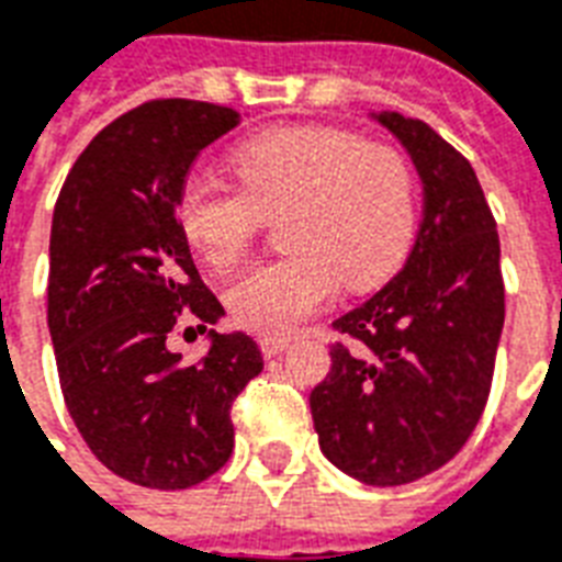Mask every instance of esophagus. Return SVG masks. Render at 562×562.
Wrapping results in <instances>:
<instances>
[{
  "instance_id": "34e87169",
  "label": "esophagus",
  "mask_w": 562,
  "mask_h": 562,
  "mask_svg": "<svg viewBox=\"0 0 562 562\" xmlns=\"http://www.w3.org/2000/svg\"><path fill=\"white\" fill-rule=\"evenodd\" d=\"M259 348L268 359L280 357L282 350H289V338H259Z\"/></svg>"
}]
</instances>
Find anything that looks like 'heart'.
I'll return each mask as SVG.
<instances>
[{
    "label": "heart",
    "mask_w": 562,
    "mask_h": 562,
    "mask_svg": "<svg viewBox=\"0 0 562 562\" xmlns=\"http://www.w3.org/2000/svg\"><path fill=\"white\" fill-rule=\"evenodd\" d=\"M238 188L196 173L179 194L188 247L212 271L241 262L268 214L291 256L250 268L226 291L233 318L265 338L297 333L338 289H371L404 259L415 186L404 156L329 126L252 135L229 156Z\"/></svg>",
    "instance_id": "1"
}]
</instances>
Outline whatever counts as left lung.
Listing matches in <instances>:
<instances>
[{
  "label": "left lung",
  "mask_w": 562,
  "mask_h": 562,
  "mask_svg": "<svg viewBox=\"0 0 562 562\" xmlns=\"http://www.w3.org/2000/svg\"><path fill=\"white\" fill-rule=\"evenodd\" d=\"M413 158L424 191L404 268L336 329L310 395L321 453L368 486L442 469L481 422L504 329L501 244L474 170L422 120L368 111Z\"/></svg>",
  "instance_id": "8db88e82"
}]
</instances>
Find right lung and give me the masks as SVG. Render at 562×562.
Here are the masks:
<instances>
[{
  "label": "right lung",
  "mask_w": 562,
  "mask_h": 562,
  "mask_svg": "<svg viewBox=\"0 0 562 562\" xmlns=\"http://www.w3.org/2000/svg\"><path fill=\"white\" fill-rule=\"evenodd\" d=\"M238 120L212 102H144L88 144L55 203L46 321L64 404L93 457L149 490L224 469L233 401L265 366L247 333L209 329L194 366L167 348L182 310L196 329L224 318L177 209L194 158Z\"/></svg>",
  "instance_id": "obj_1"
}]
</instances>
